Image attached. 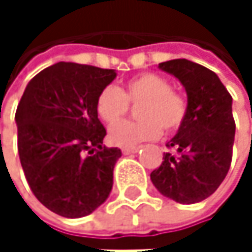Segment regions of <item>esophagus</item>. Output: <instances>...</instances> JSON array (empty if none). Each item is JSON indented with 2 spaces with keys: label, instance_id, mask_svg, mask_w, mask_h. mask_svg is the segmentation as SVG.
Wrapping results in <instances>:
<instances>
[{
  "label": "esophagus",
  "instance_id": "esophagus-1",
  "mask_svg": "<svg viewBox=\"0 0 252 252\" xmlns=\"http://www.w3.org/2000/svg\"><path fill=\"white\" fill-rule=\"evenodd\" d=\"M138 149H140V146H134V147H124V149H123V153H124V155H131V153H135V152H138Z\"/></svg>",
  "mask_w": 252,
  "mask_h": 252
}]
</instances>
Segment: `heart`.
<instances>
[{"mask_svg":"<svg viewBox=\"0 0 252 252\" xmlns=\"http://www.w3.org/2000/svg\"><path fill=\"white\" fill-rule=\"evenodd\" d=\"M129 104L139 105L140 121L111 128L109 140L115 146L134 147L141 141L158 138L162 129L168 135L175 134L188 115L185 94L172 89L166 77L156 73L131 77L123 89L106 86L97 94L96 112L105 124L115 126L125 118Z\"/></svg>","mask_w":252,"mask_h":252,"instance_id":"heart-1","label":"heart"}]
</instances>
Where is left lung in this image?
Returning <instances> with one entry per match:
<instances>
[{"mask_svg":"<svg viewBox=\"0 0 252 252\" xmlns=\"http://www.w3.org/2000/svg\"><path fill=\"white\" fill-rule=\"evenodd\" d=\"M159 68L175 76L187 90L188 115L166 144L163 162L150 174L160 194L182 204L210 197L225 179L232 162L235 120L232 96L212 70L171 60Z\"/></svg>","mask_w":252,"mask_h":252,"instance_id":"obj_1","label":"left lung"}]
</instances>
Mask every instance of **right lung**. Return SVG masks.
<instances>
[{
  "label": "right lung",
  "instance_id": "add662e5",
  "mask_svg": "<svg viewBox=\"0 0 252 252\" xmlns=\"http://www.w3.org/2000/svg\"><path fill=\"white\" fill-rule=\"evenodd\" d=\"M115 70L58 63L33 77L16 111L17 149L26 181L51 212L76 219L108 198L118 147L103 146L97 94Z\"/></svg>",
  "mask_w": 252,
  "mask_h": 252
}]
</instances>
